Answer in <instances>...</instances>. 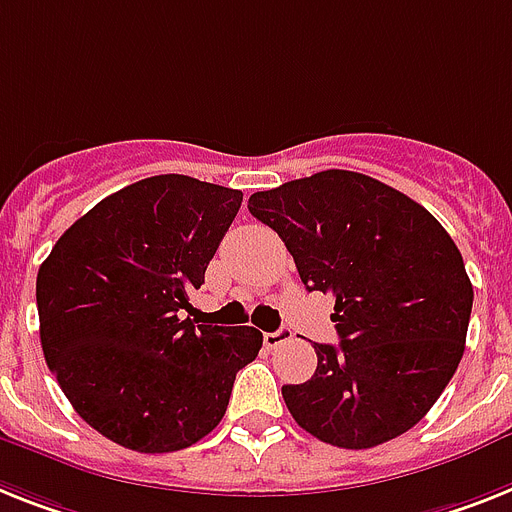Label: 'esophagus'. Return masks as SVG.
Instances as JSON below:
<instances>
[{
  "mask_svg": "<svg viewBox=\"0 0 512 512\" xmlns=\"http://www.w3.org/2000/svg\"><path fill=\"white\" fill-rule=\"evenodd\" d=\"M290 340H293V332L285 327H280L277 332H264V345L269 350L277 348V345H282V342H290Z\"/></svg>",
  "mask_w": 512,
  "mask_h": 512,
  "instance_id": "34e87169",
  "label": "esophagus"
}]
</instances>
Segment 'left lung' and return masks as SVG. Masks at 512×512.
<instances>
[{
	"label": "left lung",
	"instance_id": "8db88e82",
	"mask_svg": "<svg viewBox=\"0 0 512 512\" xmlns=\"http://www.w3.org/2000/svg\"><path fill=\"white\" fill-rule=\"evenodd\" d=\"M295 259L306 290L335 295L340 345L316 342V371L285 384L301 429L369 450L429 413L466 350L474 287L447 230L374 177L316 172L248 198Z\"/></svg>",
	"mask_w": 512,
	"mask_h": 512
}]
</instances>
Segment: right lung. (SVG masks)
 Here are the masks:
<instances>
[{"label":"right lung","instance_id":"add662e5","mask_svg":"<svg viewBox=\"0 0 512 512\" xmlns=\"http://www.w3.org/2000/svg\"><path fill=\"white\" fill-rule=\"evenodd\" d=\"M243 193L188 175L138 180L83 214L38 269L46 366L88 426L135 453H175L222 421L256 327L180 319Z\"/></svg>","mask_w":512,"mask_h":512}]
</instances>
